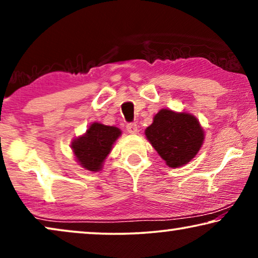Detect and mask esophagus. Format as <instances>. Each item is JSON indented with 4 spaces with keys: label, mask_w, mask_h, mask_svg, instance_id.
Instances as JSON below:
<instances>
[{
    "label": "esophagus",
    "mask_w": 258,
    "mask_h": 258,
    "mask_svg": "<svg viewBox=\"0 0 258 258\" xmlns=\"http://www.w3.org/2000/svg\"><path fill=\"white\" fill-rule=\"evenodd\" d=\"M126 132L129 134H137V124L136 123H129L126 125Z\"/></svg>",
    "instance_id": "1"
}]
</instances>
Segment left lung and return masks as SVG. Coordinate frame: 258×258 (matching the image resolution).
<instances>
[{
	"label": "left lung",
	"mask_w": 258,
	"mask_h": 258,
	"mask_svg": "<svg viewBox=\"0 0 258 258\" xmlns=\"http://www.w3.org/2000/svg\"><path fill=\"white\" fill-rule=\"evenodd\" d=\"M144 134L170 168H179L189 163L204 141V130L195 116L170 109H161Z\"/></svg>",
	"instance_id": "obj_1"
}]
</instances>
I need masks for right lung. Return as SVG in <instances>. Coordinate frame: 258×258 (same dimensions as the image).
Instances as JSON below:
<instances>
[{"mask_svg":"<svg viewBox=\"0 0 258 258\" xmlns=\"http://www.w3.org/2000/svg\"><path fill=\"white\" fill-rule=\"evenodd\" d=\"M122 135L121 129L93 122L87 132L72 142V150L77 163L89 171L102 170L105 158L116 141Z\"/></svg>","mask_w":258,"mask_h":258,"instance_id":"1","label":"right lung"}]
</instances>
